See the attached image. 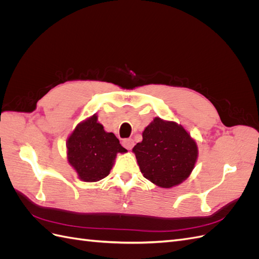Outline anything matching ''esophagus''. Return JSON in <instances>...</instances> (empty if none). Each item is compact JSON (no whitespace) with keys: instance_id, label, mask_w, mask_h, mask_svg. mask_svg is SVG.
<instances>
[{"instance_id":"esophagus-1","label":"esophagus","mask_w":259,"mask_h":259,"mask_svg":"<svg viewBox=\"0 0 259 259\" xmlns=\"http://www.w3.org/2000/svg\"><path fill=\"white\" fill-rule=\"evenodd\" d=\"M122 145H123L124 148H126L127 150H131V149L134 147L135 143H134V140H133L132 138H126V139H123Z\"/></svg>"}]
</instances>
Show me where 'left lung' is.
Segmentation results:
<instances>
[{"instance_id": "1", "label": "left lung", "mask_w": 259, "mask_h": 259, "mask_svg": "<svg viewBox=\"0 0 259 259\" xmlns=\"http://www.w3.org/2000/svg\"><path fill=\"white\" fill-rule=\"evenodd\" d=\"M135 153L145 178L161 188L175 187L190 176L198 160V145L182 125L156 116L143 132Z\"/></svg>"}]
</instances>
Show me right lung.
I'll list each match as a JSON object with an SVG mask.
<instances>
[{
    "instance_id": "right-lung-1",
    "label": "right lung",
    "mask_w": 259,
    "mask_h": 259,
    "mask_svg": "<svg viewBox=\"0 0 259 259\" xmlns=\"http://www.w3.org/2000/svg\"><path fill=\"white\" fill-rule=\"evenodd\" d=\"M113 133L104 130L93 114L76 125L67 139L68 163L77 178L95 183L110 174L117 153H126Z\"/></svg>"
}]
</instances>
